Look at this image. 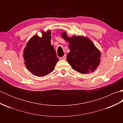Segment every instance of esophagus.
<instances>
[{"mask_svg":"<svg viewBox=\"0 0 123 123\" xmlns=\"http://www.w3.org/2000/svg\"><path fill=\"white\" fill-rule=\"evenodd\" d=\"M59 59H60V60H66V59H67L66 55H64L62 57H60Z\"/></svg>","mask_w":123,"mask_h":123,"instance_id":"1","label":"esophagus"}]
</instances>
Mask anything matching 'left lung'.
<instances>
[{
    "label": "left lung",
    "mask_w": 123,
    "mask_h": 123,
    "mask_svg": "<svg viewBox=\"0 0 123 123\" xmlns=\"http://www.w3.org/2000/svg\"><path fill=\"white\" fill-rule=\"evenodd\" d=\"M62 36L68 41L70 52L67 59L72 69L82 74L95 71L100 63V53L92 42L80 36L68 37L66 33Z\"/></svg>",
    "instance_id": "obj_1"
}]
</instances>
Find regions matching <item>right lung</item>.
I'll list each match as a JSON object with an SVG mask.
<instances>
[{"label": "right lung", "mask_w": 123, "mask_h": 123, "mask_svg": "<svg viewBox=\"0 0 123 123\" xmlns=\"http://www.w3.org/2000/svg\"><path fill=\"white\" fill-rule=\"evenodd\" d=\"M51 32H43L42 37L35 35L28 41L24 51L25 64L34 75L44 77L53 71L59 59L51 45Z\"/></svg>", "instance_id": "1"}]
</instances>
